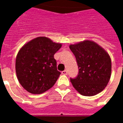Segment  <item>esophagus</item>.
I'll return each mask as SVG.
<instances>
[{
    "label": "esophagus",
    "mask_w": 123,
    "mask_h": 123,
    "mask_svg": "<svg viewBox=\"0 0 123 123\" xmlns=\"http://www.w3.org/2000/svg\"><path fill=\"white\" fill-rule=\"evenodd\" d=\"M62 74L63 75H67V74H68V72H67V70H63V71H62Z\"/></svg>",
    "instance_id": "34e87169"
}]
</instances>
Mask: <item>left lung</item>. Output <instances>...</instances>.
<instances>
[{"label":"left lung","mask_w":123,"mask_h":123,"mask_svg":"<svg viewBox=\"0 0 123 123\" xmlns=\"http://www.w3.org/2000/svg\"><path fill=\"white\" fill-rule=\"evenodd\" d=\"M74 55L78 74L70 78L73 87L84 96H93L105 89L111 74V60L106 51L94 41L85 40L69 46Z\"/></svg>","instance_id":"1"}]
</instances>
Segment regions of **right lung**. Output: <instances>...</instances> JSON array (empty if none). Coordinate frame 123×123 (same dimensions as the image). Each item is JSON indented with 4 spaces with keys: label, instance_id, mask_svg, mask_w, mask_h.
<instances>
[{
    "label": "right lung",
    "instance_id": "add662e5",
    "mask_svg": "<svg viewBox=\"0 0 123 123\" xmlns=\"http://www.w3.org/2000/svg\"><path fill=\"white\" fill-rule=\"evenodd\" d=\"M61 46L48 37H38L20 49L16 59V72L25 90L39 94L53 86L61 74L54 55Z\"/></svg>",
    "mask_w": 123,
    "mask_h": 123
}]
</instances>
